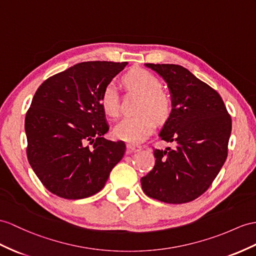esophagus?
Wrapping results in <instances>:
<instances>
[{
  "label": "esophagus",
  "instance_id": "esophagus-1",
  "mask_svg": "<svg viewBox=\"0 0 256 256\" xmlns=\"http://www.w3.org/2000/svg\"><path fill=\"white\" fill-rule=\"evenodd\" d=\"M141 150V146H134V144H130V143H128L127 144V151L129 153H132V152H138Z\"/></svg>",
  "mask_w": 256,
  "mask_h": 256
}]
</instances>
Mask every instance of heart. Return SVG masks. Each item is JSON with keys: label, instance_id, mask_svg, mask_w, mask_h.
<instances>
[{"label": "heart", "instance_id": "obj_1", "mask_svg": "<svg viewBox=\"0 0 256 256\" xmlns=\"http://www.w3.org/2000/svg\"><path fill=\"white\" fill-rule=\"evenodd\" d=\"M130 89L140 92L142 96L138 106L139 115L124 117L114 128L117 139L129 143H140L153 132L155 120L166 122L172 112V100L167 92L162 90V82L144 70L130 72L124 77ZM101 106L105 114L110 117L120 115V92L115 82H108L102 91Z\"/></svg>", "mask_w": 256, "mask_h": 256}]
</instances>
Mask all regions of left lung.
<instances>
[{
    "label": "left lung",
    "mask_w": 256,
    "mask_h": 256,
    "mask_svg": "<svg viewBox=\"0 0 256 256\" xmlns=\"http://www.w3.org/2000/svg\"><path fill=\"white\" fill-rule=\"evenodd\" d=\"M167 82L172 112L162 140L174 148L154 150L155 165L141 178L142 190L158 201L182 204L202 196L227 158L232 117L222 96L186 68L146 64Z\"/></svg>",
    "instance_id": "8db88e82"
}]
</instances>
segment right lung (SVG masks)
<instances>
[{
  "label": "right lung",
  "instance_id": "1",
  "mask_svg": "<svg viewBox=\"0 0 256 256\" xmlns=\"http://www.w3.org/2000/svg\"><path fill=\"white\" fill-rule=\"evenodd\" d=\"M128 63L84 62L43 82L24 120L27 158L46 188L78 200L106 184L126 144L103 138L108 132L102 91Z\"/></svg>",
  "mask_w": 256,
  "mask_h": 256
}]
</instances>
